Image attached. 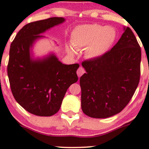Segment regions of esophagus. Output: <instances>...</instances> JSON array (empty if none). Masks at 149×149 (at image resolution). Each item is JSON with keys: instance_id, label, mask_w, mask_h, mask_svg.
<instances>
[{"instance_id": "obj_1", "label": "esophagus", "mask_w": 149, "mask_h": 149, "mask_svg": "<svg viewBox=\"0 0 149 149\" xmlns=\"http://www.w3.org/2000/svg\"><path fill=\"white\" fill-rule=\"evenodd\" d=\"M84 73H85V69H83V67H81V66L78 68V69L77 70V75H78V77L83 76Z\"/></svg>"}]
</instances>
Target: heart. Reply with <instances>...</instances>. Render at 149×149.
I'll return each mask as SVG.
<instances>
[{"mask_svg": "<svg viewBox=\"0 0 149 149\" xmlns=\"http://www.w3.org/2000/svg\"><path fill=\"white\" fill-rule=\"evenodd\" d=\"M116 31L111 27L85 24L76 27L71 34V44L76 49L88 47L87 57H98L104 54L113 43Z\"/></svg>", "mask_w": 149, "mask_h": 149, "instance_id": "b5f03b06", "label": "heart"}]
</instances>
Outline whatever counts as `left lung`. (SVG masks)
<instances>
[{
  "label": "left lung",
  "instance_id": "1",
  "mask_svg": "<svg viewBox=\"0 0 149 149\" xmlns=\"http://www.w3.org/2000/svg\"><path fill=\"white\" fill-rule=\"evenodd\" d=\"M141 57V47L127 27L111 49L82 62L86 70L80 78L85 115L106 118L123 110L139 85Z\"/></svg>",
  "mask_w": 149,
  "mask_h": 149
}]
</instances>
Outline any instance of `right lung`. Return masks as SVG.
<instances>
[{
    "instance_id": "obj_1",
    "label": "right lung",
    "mask_w": 149,
    "mask_h": 149,
    "mask_svg": "<svg viewBox=\"0 0 149 149\" xmlns=\"http://www.w3.org/2000/svg\"><path fill=\"white\" fill-rule=\"evenodd\" d=\"M50 17L27 24L12 42L8 64L10 88L15 100L26 111L38 116L58 112L70 85L78 81L79 64L66 65L54 55L32 60L30 47L40 33L64 22Z\"/></svg>"
}]
</instances>
